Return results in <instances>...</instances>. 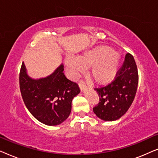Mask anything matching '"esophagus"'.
I'll use <instances>...</instances> for the list:
<instances>
[{
    "label": "esophagus",
    "instance_id": "34e87169",
    "mask_svg": "<svg viewBox=\"0 0 158 158\" xmlns=\"http://www.w3.org/2000/svg\"><path fill=\"white\" fill-rule=\"evenodd\" d=\"M78 85H79V87H80V88H81V90H84V88H85V86H86L85 85V83H84L83 81H80L79 83H78Z\"/></svg>",
    "mask_w": 158,
    "mask_h": 158
}]
</instances>
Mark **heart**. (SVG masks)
I'll list each match as a JSON object with an SVG mask.
<instances>
[{"mask_svg": "<svg viewBox=\"0 0 158 158\" xmlns=\"http://www.w3.org/2000/svg\"><path fill=\"white\" fill-rule=\"evenodd\" d=\"M66 64L73 74L89 69V76L98 85H107L115 79L117 74L118 56L115 51L108 47H97L83 52L77 58L69 56Z\"/></svg>", "mask_w": 158, "mask_h": 158, "instance_id": "heart-1", "label": "heart"}]
</instances>
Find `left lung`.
<instances>
[{"label": "left lung", "instance_id": "1", "mask_svg": "<svg viewBox=\"0 0 158 158\" xmlns=\"http://www.w3.org/2000/svg\"><path fill=\"white\" fill-rule=\"evenodd\" d=\"M138 81L135 60L131 54L127 53L115 79L106 86L94 88L98 94L100 101L93 109L96 115L107 122L122 117L128 111L135 99Z\"/></svg>", "mask_w": 158, "mask_h": 158}]
</instances>
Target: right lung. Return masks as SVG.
Here are the masks:
<instances>
[{
	"label": "right lung",
	"instance_id": "add662e5",
	"mask_svg": "<svg viewBox=\"0 0 158 158\" xmlns=\"http://www.w3.org/2000/svg\"><path fill=\"white\" fill-rule=\"evenodd\" d=\"M63 70L61 64L50 75L36 80L27 75L24 63L21 64L19 85L23 102L36 119L49 126L61 124L68 118L73 98L81 91Z\"/></svg>",
	"mask_w": 158,
	"mask_h": 158
}]
</instances>
